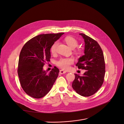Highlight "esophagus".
I'll list each match as a JSON object with an SVG mask.
<instances>
[{
  "label": "esophagus",
  "mask_w": 124,
  "mask_h": 124,
  "mask_svg": "<svg viewBox=\"0 0 124 124\" xmlns=\"http://www.w3.org/2000/svg\"><path fill=\"white\" fill-rule=\"evenodd\" d=\"M65 73H66V71H64L63 70H61L59 71V73L61 74H65Z\"/></svg>",
  "instance_id": "1"
}]
</instances>
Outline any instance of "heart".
I'll list each match as a JSON object with an SVG mask.
<instances>
[{
    "label": "heart",
    "mask_w": 124,
    "mask_h": 124,
    "mask_svg": "<svg viewBox=\"0 0 124 124\" xmlns=\"http://www.w3.org/2000/svg\"><path fill=\"white\" fill-rule=\"evenodd\" d=\"M67 45L71 48H75L78 46V41L71 37H67L65 39ZM58 42H55L51 48V51L52 54H55L56 52V47L58 46ZM78 53H80V51H78ZM73 63V59L71 58H62L60 59L56 62V65L59 68L63 70H68L70 68V66Z\"/></svg>",
    "instance_id": "heart-1"
}]
</instances>
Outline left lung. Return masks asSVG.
<instances>
[{
  "label": "left lung",
  "mask_w": 124,
  "mask_h": 124,
  "mask_svg": "<svg viewBox=\"0 0 124 124\" xmlns=\"http://www.w3.org/2000/svg\"><path fill=\"white\" fill-rule=\"evenodd\" d=\"M84 40V55L78 59L76 66L86 70L83 76L74 74L73 89L81 96L94 94L102 86L105 74V62L102 49L98 42L84 33H79Z\"/></svg>",
  "instance_id": "left-lung-1"
}]
</instances>
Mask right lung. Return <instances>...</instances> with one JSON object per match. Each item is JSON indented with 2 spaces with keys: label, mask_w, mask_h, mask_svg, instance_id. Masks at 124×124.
Wrapping results in <instances>:
<instances>
[{
  "label": "right lung",
  "mask_w": 124,
  "mask_h": 124,
  "mask_svg": "<svg viewBox=\"0 0 124 124\" xmlns=\"http://www.w3.org/2000/svg\"><path fill=\"white\" fill-rule=\"evenodd\" d=\"M64 33L42 34L26 42L19 56L17 73L22 88L34 98H42L50 92L57 78L56 67L49 73L43 70L45 62H50V49Z\"/></svg>",
  "instance_id": "right-lung-1"
}]
</instances>
